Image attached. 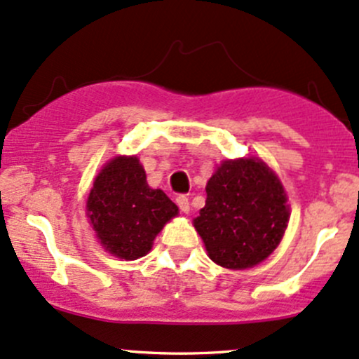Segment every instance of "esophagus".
I'll return each instance as SVG.
<instances>
[{
	"mask_svg": "<svg viewBox=\"0 0 359 359\" xmlns=\"http://www.w3.org/2000/svg\"><path fill=\"white\" fill-rule=\"evenodd\" d=\"M176 203H178L180 210L183 212V214H188V212H190V200H188L187 195L176 196Z\"/></svg>",
	"mask_w": 359,
	"mask_h": 359,
	"instance_id": "34e87169",
	"label": "esophagus"
}]
</instances>
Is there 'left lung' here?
<instances>
[{"label":"left lung","mask_w":359,"mask_h":359,"mask_svg":"<svg viewBox=\"0 0 359 359\" xmlns=\"http://www.w3.org/2000/svg\"><path fill=\"white\" fill-rule=\"evenodd\" d=\"M205 207L194 219L210 260L241 271L277 248L289 221L283 183L257 157L222 161L207 181Z\"/></svg>","instance_id":"8db88e82"}]
</instances>
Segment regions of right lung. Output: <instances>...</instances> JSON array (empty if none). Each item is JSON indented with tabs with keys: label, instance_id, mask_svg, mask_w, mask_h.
I'll use <instances>...</instances> for the list:
<instances>
[{
	"label": "right lung",
	"instance_id": "1",
	"mask_svg": "<svg viewBox=\"0 0 359 359\" xmlns=\"http://www.w3.org/2000/svg\"><path fill=\"white\" fill-rule=\"evenodd\" d=\"M178 207L163 190L147 184L135 156H118L102 168L87 198V217L102 248L125 260L147 255Z\"/></svg>",
	"mask_w": 359,
	"mask_h": 359
}]
</instances>
